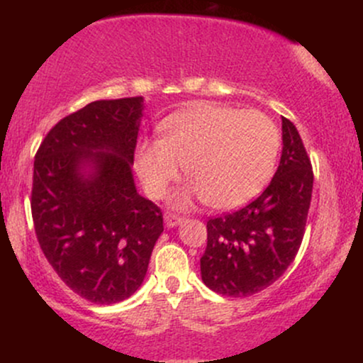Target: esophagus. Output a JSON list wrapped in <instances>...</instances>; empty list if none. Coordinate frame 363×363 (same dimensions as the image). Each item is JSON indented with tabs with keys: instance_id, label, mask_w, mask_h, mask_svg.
Segmentation results:
<instances>
[{
	"instance_id": "34e87169",
	"label": "esophagus",
	"mask_w": 363,
	"mask_h": 363,
	"mask_svg": "<svg viewBox=\"0 0 363 363\" xmlns=\"http://www.w3.org/2000/svg\"><path fill=\"white\" fill-rule=\"evenodd\" d=\"M164 220H165V225H167V227H177V225H181L182 222H184V216L167 213L164 216Z\"/></svg>"
}]
</instances>
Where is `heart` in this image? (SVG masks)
<instances>
[{"mask_svg":"<svg viewBox=\"0 0 363 363\" xmlns=\"http://www.w3.org/2000/svg\"><path fill=\"white\" fill-rule=\"evenodd\" d=\"M162 138L136 147L135 165L145 189L162 198L186 164L191 184L176 205L206 199L218 210L239 208L264 189L277 169L280 131L266 114L222 104H196L160 124Z\"/></svg>","mask_w":363,"mask_h":363,"instance_id":"1","label":"heart"}]
</instances>
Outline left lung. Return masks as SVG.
I'll use <instances>...</instances> for the list:
<instances>
[{"label":"left lung","mask_w":363,"mask_h":363,"mask_svg":"<svg viewBox=\"0 0 363 363\" xmlns=\"http://www.w3.org/2000/svg\"><path fill=\"white\" fill-rule=\"evenodd\" d=\"M283 150L269 186L240 210L206 222L201 278L227 297H249L274 283L301 247L312 196L311 158L294 123L281 118Z\"/></svg>","instance_id":"left-lung-1"}]
</instances>
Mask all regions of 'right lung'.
<instances>
[{
  "label": "right lung",
  "mask_w": 363,
  "mask_h": 363,
  "mask_svg": "<svg viewBox=\"0 0 363 363\" xmlns=\"http://www.w3.org/2000/svg\"><path fill=\"white\" fill-rule=\"evenodd\" d=\"M141 111L143 97L90 102L62 118L35 153L37 240L57 277L94 303L140 289L164 232L160 208L136 193L131 174Z\"/></svg>",
  "instance_id": "right-lung-1"
}]
</instances>
